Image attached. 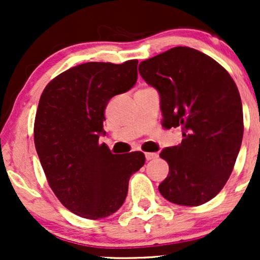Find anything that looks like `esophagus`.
Here are the masks:
<instances>
[{
    "instance_id": "34e87169",
    "label": "esophagus",
    "mask_w": 260,
    "mask_h": 260,
    "mask_svg": "<svg viewBox=\"0 0 260 260\" xmlns=\"http://www.w3.org/2000/svg\"><path fill=\"white\" fill-rule=\"evenodd\" d=\"M156 157H157L156 153H145V159H147L148 161L156 159Z\"/></svg>"
}]
</instances>
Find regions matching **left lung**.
Wrapping results in <instances>:
<instances>
[{
  "instance_id": "8db88e82",
  "label": "left lung",
  "mask_w": 260,
  "mask_h": 260,
  "mask_svg": "<svg viewBox=\"0 0 260 260\" xmlns=\"http://www.w3.org/2000/svg\"><path fill=\"white\" fill-rule=\"evenodd\" d=\"M139 73L159 91L162 126L182 127L181 144L160 153L169 164L161 196L178 205L204 204L225 186L240 153L243 111L237 86L215 59L186 46L140 62Z\"/></svg>"
}]
</instances>
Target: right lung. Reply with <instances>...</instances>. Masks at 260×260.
<instances>
[{"label": "right lung", "instance_id": "right-lung-1", "mask_svg": "<svg viewBox=\"0 0 260 260\" xmlns=\"http://www.w3.org/2000/svg\"><path fill=\"white\" fill-rule=\"evenodd\" d=\"M137 66V59L86 62L53 78L41 94L35 149L55 196L76 215L98 220L117 211L131 176L144 165L142 151L116 155L99 144L107 104L136 84Z\"/></svg>", "mask_w": 260, "mask_h": 260}]
</instances>
